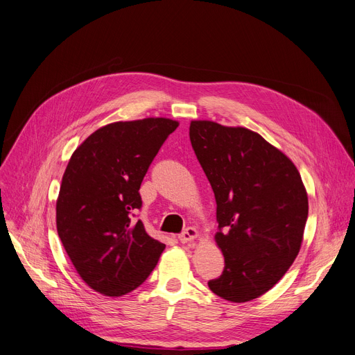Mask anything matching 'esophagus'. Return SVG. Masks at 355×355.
Masks as SVG:
<instances>
[{
	"mask_svg": "<svg viewBox=\"0 0 355 355\" xmlns=\"http://www.w3.org/2000/svg\"><path fill=\"white\" fill-rule=\"evenodd\" d=\"M198 239V231H196V228H193V227H189V228H187L184 230L180 235H179V241L180 243H193L195 240Z\"/></svg>",
	"mask_w": 355,
	"mask_h": 355,
	"instance_id": "34e87169",
	"label": "esophagus"
}]
</instances>
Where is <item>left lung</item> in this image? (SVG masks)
I'll return each mask as SVG.
<instances>
[{
  "instance_id": "left-lung-1",
  "label": "left lung",
  "mask_w": 355,
  "mask_h": 355,
  "mask_svg": "<svg viewBox=\"0 0 355 355\" xmlns=\"http://www.w3.org/2000/svg\"><path fill=\"white\" fill-rule=\"evenodd\" d=\"M189 137L216 200L215 243L225 260L209 289L234 303L257 299L299 254L308 193L295 163L259 132L193 120Z\"/></svg>"
}]
</instances>
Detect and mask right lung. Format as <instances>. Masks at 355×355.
<instances>
[{"mask_svg":"<svg viewBox=\"0 0 355 355\" xmlns=\"http://www.w3.org/2000/svg\"><path fill=\"white\" fill-rule=\"evenodd\" d=\"M179 123L155 116L94 131L73 151L56 200L59 239L91 289L123 296L148 277L164 244L134 219L150 163Z\"/></svg>","mask_w":355,"mask_h":355,"instance_id":"right-lung-1","label":"right lung"}]
</instances>
